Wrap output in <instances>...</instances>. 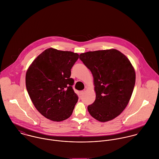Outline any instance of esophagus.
Wrapping results in <instances>:
<instances>
[{
	"mask_svg": "<svg viewBox=\"0 0 159 159\" xmlns=\"http://www.w3.org/2000/svg\"><path fill=\"white\" fill-rule=\"evenodd\" d=\"M84 93H85V91H81V92H80V95H83L84 94Z\"/></svg>",
	"mask_w": 159,
	"mask_h": 159,
	"instance_id": "obj_1",
	"label": "esophagus"
}]
</instances>
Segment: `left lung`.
Returning <instances> with one entry per match:
<instances>
[{
	"mask_svg": "<svg viewBox=\"0 0 159 159\" xmlns=\"http://www.w3.org/2000/svg\"><path fill=\"white\" fill-rule=\"evenodd\" d=\"M79 58L94 79L96 99L88 106L90 114L99 122L112 120L125 109L132 95L136 80L132 64L115 49L88 52Z\"/></svg>",
	"mask_w": 159,
	"mask_h": 159,
	"instance_id": "8db88e82",
	"label": "left lung"
}]
</instances>
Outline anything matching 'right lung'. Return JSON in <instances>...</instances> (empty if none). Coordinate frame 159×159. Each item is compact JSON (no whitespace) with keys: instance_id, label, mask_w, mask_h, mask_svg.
<instances>
[{"instance_id":"obj_1","label":"right lung","mask_w":159,"mask_h":159,"mask_svg":"<svg viewBox=\"0 0 159 159\" xmlns=\"http://www.w3.org/2000/svg\"><path fill=\"white\" fill-rule=\"evenodd\" d=\"M79 58L77 53L50 48L40 54L26 75L28 93L37 110L56 122L72 114L78 96L72 85L70 69Z\"/></svg>"}]
</instances>
